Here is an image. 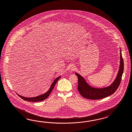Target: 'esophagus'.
Here are the masks:
<instances>
[{"label": "esophagus", "mask_w": 132, "mask_h": 132, "mask_svg": "<svg viewBox=\"0 0 132 132\" xmlns=\"http://www.w3.org/2000/svg\"><path fill=\"white\" fill-rule=\"evenodd\" d=\"M75 69H76V67L74 65H71L68 68V71L71 72L72 71H74L75 70Z\"/></svg>", "instance_id": "esophagus-1"}]
</instances>
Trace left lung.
Segmentation results:
<instances>
[{
    "instance_id": "obj_1",
    "label": "left lung",
    "mask_w": 132,
    "mask_h": 132,
    "mask_svg": "<svg viewBox=\"0 0 132 132\" xmlns=\"http://www.w3.org/2000/svg\"><path fill=\"white\" fill-rule=\"evenodd\" d=\"M124 69L123 60L120 48V63L119 71L113 82L108 87L103 88H96L89 85L83 77L76 72L78 77V90L81 96L88 99L99 100L110 96L115 92L120 85Z\"/></svg>"
}]
</instances>
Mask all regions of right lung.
Wrapping results in <instances>:
<instances>
[{
  "instance_id": "add662e5",
  "label": "right lung",
  "mask_w": 132,
  "mask_h": 132,
  "mask_svg": "<svg viewBox=\"0 0 132 132\" xmlns=\"http://www.w3.org/2000/svg\"><path fill=\"white\" fill-rule=\"evenodd\" d=\"M61 76H59L57 78H56L55 80H54L53 82L51 84L50 88H49V90L46 92H45L44 94H43L39 96H36L35 97H31V98H28V97H25L24 96H21L19 95L18 93H17V94L18 96L20 97L21 98H22V99L24 100V101H29V102H40V101H42L46 99L48 96H49L50 94L51 93V92L52 91V90L53 89V88H54L56 83L57 82V81L59 80V79L60 78Z\"/></svg>"
}]
</instances>
